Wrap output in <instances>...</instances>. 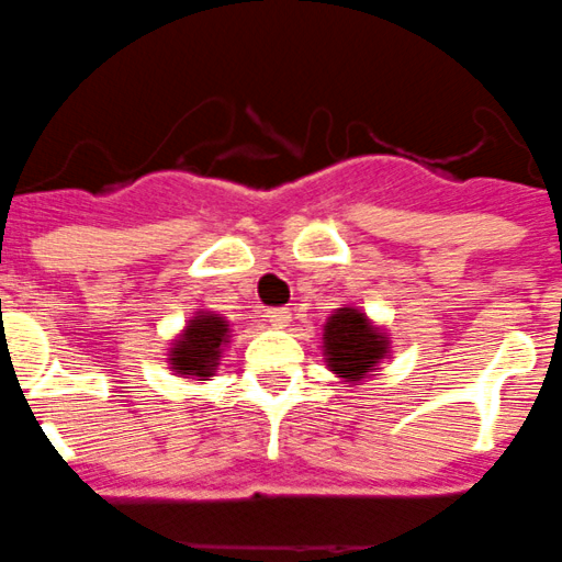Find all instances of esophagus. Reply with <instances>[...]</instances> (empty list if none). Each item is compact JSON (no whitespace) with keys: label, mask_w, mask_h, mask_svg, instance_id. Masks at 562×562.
<instances>
[{"label":"esophagus","mask_w":562,"mask_h":562,"mask_svg":"<svg viewBox=\"0 0 562 562\" xmlns=\"http://www.w3.org/2000/svg\"><path fill=\"white\" fill-rule=\"evenodd\" d=\"M267 321H270V326H286V323H290V312H286V308H267Z\"/></svg>","instance_id":"34e87169"}]
</instances>
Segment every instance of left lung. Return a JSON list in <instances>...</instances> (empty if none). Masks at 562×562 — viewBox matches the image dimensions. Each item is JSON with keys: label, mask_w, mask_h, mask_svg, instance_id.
Segmentation results:
<instances>
[{"label": "left lung", "mask_w": 562, "mask_h": 562, "mask_svg": "<svg viewBox=\"0 0 562 562\" xmlns=\"http://www.w3.org/2000/svg\"><path fill=\"white\" fill-rule=\"evenodd\" d=\"M390 339L375 331L368 317L359 308H337L323 331V348H326L328 368L348 382H359L373 373L375 364L387 357Z\"/></svg>", "instance_id": "left-lung-1"}]
</instances>
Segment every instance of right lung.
I'll use <instances>...</instances> for the list:
<instances>
[{"label":"right lung","mask_w":562,"mask_h":562,"mask_svg":"<svg viewBox=\"0 0 562 562\" xmlns=\"http://www.w3.org/2000/svg\"><path fill=\"white\" fill-rule=\"evenodd\" d=\"M225 342H228V323L209 312H198V317L189 321L187 331L175 339L169 364L175 373L198 375L200 382H205L217 370Z\"/></svg>","instance_id":"add662e5"}]
</instances>
